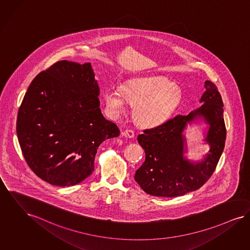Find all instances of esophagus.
<instances>
[{
    "instance_id": "obj_1",
    "label": "esophagus",
    "mask_w": 250,
    "mask_h": 250,
    "mask_svg": "<svg viewBox=\"0 0 250 250\" xmlns=\"http://www.w3.org/2000/svg\"><path fill=\"white\" fill-rule=\"evenodd\" d=\"M121 135L125 136V137H128V138H134V136H135L133 130H131V129H126V130L122 131Z\"/></svg>"
}]
</instances>
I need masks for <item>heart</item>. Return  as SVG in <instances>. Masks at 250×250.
Wrapping results in <instances>:
<instances>
[{"label": "heart", "mask_w": 250, "mask_h": 250, "mask_svg": "<svg viewBox=\"0 0 250 250\" xmlns=\"http://www.w3.org/2000/svg\"><path fill=\"white\" fill-rule=\"evenodd\" d=\"M181 89L162 76L129 80L121 88L109 87L103 100L113 117L126 110L127 102L133 106V119L143 128H157L173 116L182 101Z\"/></svg>", "instance_id": "b5f03b06"}]
</instances>
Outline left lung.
I'll return each mask as SVG.
<instances>
[{"mask_svg":"<svg viewBox=\"0 0 250 250\" xmlns=\"http://www.w3.org/2000/svg\"><path fill=\"white\" fill-rule=\"evenodd\" d=\"M205 89L199 99L201 106L139 135L146 160L136 170L134 180L146 193L163 197L184 195L199 189L212 175L224 149L226 129L223 102L217 87L206 81ZM203 124L204 144L209 146V152L200 160L191 161L187 155L186 129L188 125Z\"/></svg>","mask_w":250,"mask_h":250,"instance_id":"8db88e82","label":"left lung"}]
</instances>
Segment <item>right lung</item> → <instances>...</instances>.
<instances>
[{"label": "right lung", "mask_w": 250, "mask_h": 250, "mask_svg": "<svg viewBox=\"0 0 250 250\" xmlns=\"http://www.w3.org/2000/svg\"><path fill=\"white\" fill-rule=\"evenodd\" d=\"M94 76L90 63L59 61L32 81L20 105L17 133L23 156L50 185L83 182L94 169L99 146L121 133L99 108Z\"/></svg>", "instance_id": "right-lung-1"}]
</instances>
